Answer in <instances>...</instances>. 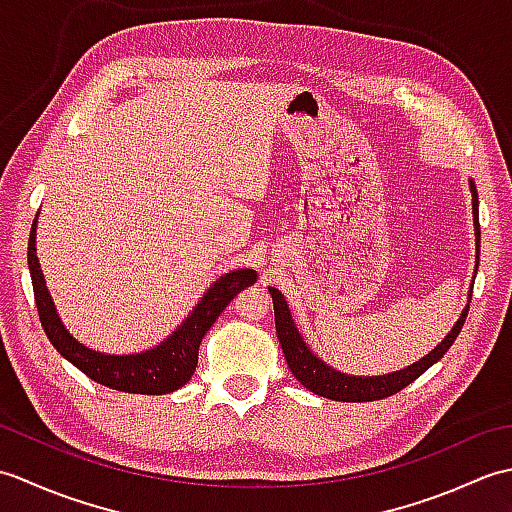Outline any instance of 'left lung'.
I'll use <instances>...</instances> for the list:
<instances>
[{"mask_svg": "<svg viewBox=\"0 0 512 512\" xmlns=\"http://www.w3.org/2000/svg\"><path fill=\"white\" fill-rule=\"evenodd\" d=\"M469 187L473 195V224H475V242H477L475 270H477V264H480V211H477V189L473 180H469ZM268 292L270 297H273L275 328H277L279 345L281 350H284L290 372L295 374L299 383L306 389H310L312 394L330 398V400H341V402H369V400H380V398L398 394L400 389H405L409 383H413V380L422 376L433 363H438L440 358L447 354L453 341L458 339V334L466 321V314H469V306H466L460 314V319L455 321L451 332L444 336V341L436 347V350H431L427 356H422L420 361H416L413 365L398 369V372L383 374V376H350V374H341L339 369H332L328 363H323L319 356H314V352L306 345V341L301 339L295 321H292V314L288 310L284 295H281L277 288H268Z\"/></svg>", "mask_w": 512, "mask_h": 512, "instance_id": "8db88e82", "label": "left lung"}]
</instances>
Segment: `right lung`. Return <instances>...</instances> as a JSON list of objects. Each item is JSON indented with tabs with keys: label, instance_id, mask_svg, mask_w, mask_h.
I'll return each instance as SVG.
<instances>
[{
	"label": "right lung",
	"instance_id": "1",
	"mask_svg": "<svg viewBox=\"0 0 512 512\" xmlns=\"http://www.w3.org/2000/svg\"><path fill=\"white\" fill-rule=\"evenodd\" d=\"M37 217L30 228L28 239V268L32 277V290H35V303L39 312L41 328L46 332L50 343L54 345L65 361L79 367L85 376H90L94 383L105 385L110 389L127 391V394H147L162 396L187 385L195 367H198V350L202 336L209 332L215 319L220 317L222 310L233 301L239 290L253 286L257 281V273L250 268L231 270L222 275L213 286L204 292L187 319H184L176 330H173L165 341L158 343L151 350L138 354H103L90 350L74 339L65 330L63 321L59 319L57 308L48 292L46 279H43L39 259H37Z\"/></svg>",
	"mask_w": 512,
	"mask_h": 512
}]
</instances>
